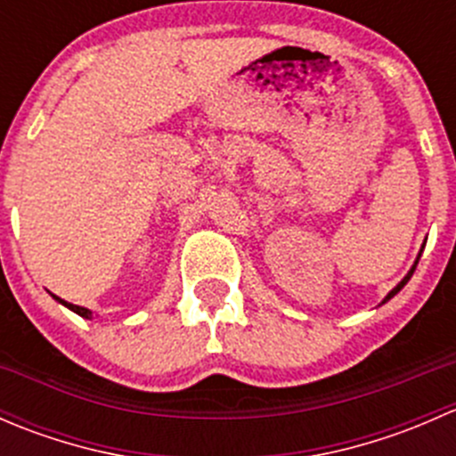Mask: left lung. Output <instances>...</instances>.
<instances>
[{"mask_svg": "<svg viewBox=\"0 0 456 456\" xmlns=\"http://www.w3.org/2000/svg\"><path fill=\"white\" fill-rule=\"evenodd\" d=\"M421 251H424V247H421ZM421 251H419V256H417L415 265H412V266H411V271H408V273H406V275H403V280H402V282H399V284H397V287H395V289H393V291H390V293H388V296H386V297H384V300H381V305H386V302H388V300H390V297H395V296H397V293H399V291H402V289H403V287H406V282H408V280H411V278H412V273H415V266H417V262H419V257H421Z\"/></svg>", "mask_w": 456, "mask_h": 456, "instance_id": "obj_1", "label": "left lung"}]
</instances>
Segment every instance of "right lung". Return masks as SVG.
<instances>
[{
  "label": "right lung",
  "mask_w": 456,
  "mask_h": 456,
  "mask_svg": "<svg viewBox=\"0 0 456 456\" xmlns=\"http://www.w3.org/2000/svg\"><path fill=\"white\" fill-rule=\"evenodd\" d=\"M53 297H54V300L59 302V305H63V306H66V309H70L72 314H77V315L86 317V320H92V311H90V309H86V306H77V305H70V302L61 300V297H57V296H53Z\"/></svg>",
  "instance_id": "1"
}]
</instances>
